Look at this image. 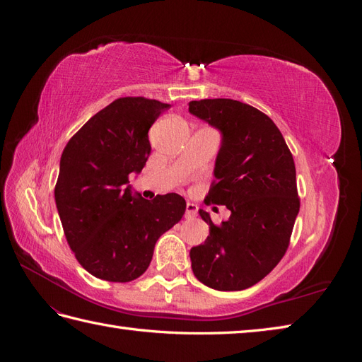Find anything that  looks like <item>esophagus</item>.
I'll use <instances>...</instances> for the list:
<instances>
[{"label":"esophagus","mask_w":362,"mask_h":362,"mask_svg":"<svg viewBox=\"0 0 362 362\" xmlns=\"http://www.w3.org/2000/svg\"><path fill=\"white\" fill-rule=\"evenodd\" d=\"M196 214H198V205L193 202H187V205H185V217L193 218L196 217Z\"/></svg>","instance_id":"esophagus-1"}]
</instances>
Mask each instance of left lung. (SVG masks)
<instances>
[{
    "label": "left lung",
    "instance_id": "8db88e82",
    "mask_svg": "<svg viewBox=\"0 0 362 362\" xmlns=\"http://www.w3.org/2000/svg\"><path fill=\"white\" fill-rule=\"evenodd\" d=\"M189 112L221 131L222 141L206 204L226 205L228 221L190 249L192 270L206 287L238 291L276 267L299 213L291 152L273 120L249 104L217 98L190 101Z\"/></svg>",
    "mask_w": 362,
    "mask_h": 362
}]
</instances>
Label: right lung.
<instances>
[{"label": "right lung", "instance_id": "obj_1", "mask_svg": "<svg viewBox=\"0 0 362 362\" xmlns=\"http://www.w3.org/2000/svg\"><path fill=\"white\" fill-rule=\"evenodd\" d=\"M170 105L127 96L92 116L64 146L56 205L68 245L90 275L129 282L149 267L161 234L181 221L177 193L144 199L129 185L151 152L148 131Z\"/></svg>", "mask_w": 362, "mask_h": 362}]
</instances>
